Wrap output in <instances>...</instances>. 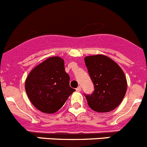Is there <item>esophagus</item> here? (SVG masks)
Returning <instances> with one entry per match:
<instances>
[{"instance_id":"esophagus-1","label":"esophagus","mask_w":147,"mask_h":147,"mask_svg":"<svg viewBox=\"0 0 147 147\" xmlns=\"http://www.w3.org/2000/svg\"><path fill=\"white\" fill-rule=\"evenodd\" d=\"M76 92H80L81 90H82V88H81V86H78L77 88L76 89Z\"/></svg>"}]
</instances>
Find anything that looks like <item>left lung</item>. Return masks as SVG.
Returning a JSON list of instances; mask_svg holds the SVG:
<instances>
[{"label":"left lung","instance_id":"obj_1","mask_svg":"<svg viewBox=\"0 0 147 147\" xmlns=\"http://www.w3.org/2000/svg\"><path fill=\"white\" fill-rule=\"evenodd\" d=\"M88 72L94 85L91 95H86L88 105L98 113H107L116 108L123 100L127 80L118 63L104 55L84 58Z\"/></svg>","mask_w":147,"mask_h":147}]
</instances>
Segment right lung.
Masks as SVG:
<instances>
[{"label": "right lung", "instance_id": "1", "mask_svg": "<svg viewBox=\"0 0 147 147\" xmlns=\"http://www.w3.org/2000/svg\"><path fill=\"white\" fill-rule=\"evenodd\" d=\"M64 61L50 57L34 67L25 81V90L32 104L44 113H55L63 107L74 89L69 86Z\"/></svg>", "mask_w": 147, "mask_h": 147}]
</instances>
